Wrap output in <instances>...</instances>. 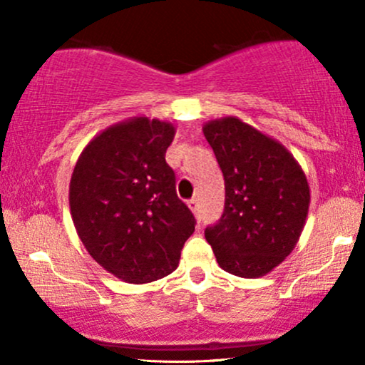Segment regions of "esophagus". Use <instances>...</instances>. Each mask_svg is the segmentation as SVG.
Returning <instances> with one entry per match:
<instances>
[{"label": "esophagus", "mask_w": 365, "mask_h": 365, "mask_svg": "<svg viewBox=\"0 0 365 365\" xmlns=\"http://www.w3.org/2000/svg\"><path fill=\"white\" fill-rule=\"evenodd\" d=\"M187 206L190 207V211L194 212V215H197V211H199V200H197V199L187 200Z\"/></svg>", "instance_id": "obj_1"}]
</instances>
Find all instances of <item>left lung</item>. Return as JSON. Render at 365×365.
Returning <instances> with one entry per match:
<instances>
[{
  "label": "left lung",
  "instance_id": "1",
  "mask_svg": "<svg viewBox=\"0 0 365 365\" xmlns=\"http://www.w3.org/2000/svg\"><path fill=\"white\" fill-rule=\"evenodd\" d=\"M204 137L225 177V211L206 228L221 269L261 278L292 254L307 220L311 188L282 142L237 116L207 121Z\"/></svg>",
  "mask_w": 365,
  "mask_h": 365
}]
</instances>
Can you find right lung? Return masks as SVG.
Segmentation results:
<instances>
[{"mask_svg": "<svg viewBox=\"0 0 365 365\" xmlns=\"http://www.w3.org/2000/svg\"><path fill=\"white\" fill-rule=\"evenodd\" d=\"M170 121L111 125L83 148L70 180V212L91 257L121 282H156L178 267L195 220L175 190Z\"/></svg>", "mask_w": 365, "mask_h": 365, "instance_id": "add662e5", "label": "right lung"}]
</instances>
